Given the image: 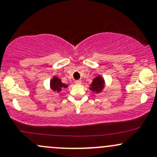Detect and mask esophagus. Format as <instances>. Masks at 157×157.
<instances>
[{
	"label": "esophagus",
	"mask_w": 157,
	"mask_h": 157,
	"mask_svg": "<svg viewBox=\"0 0 157 157\" xmlns=\"http://www.w3.org/2000/svg\"><path fill=\"white\" fill-rule=\"evenodd\" d=\"M75 83L76 84H81L82 83V80H75Z\"/></svg>",
	"instance_id": "obj_1"
}]
</instances>
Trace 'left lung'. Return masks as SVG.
I'll return each instance as SVG.
<instances>
[{
    "label": "left lung",
    "mask_w": 157,
    "mask_h": 157,
    "mask_svg": "<svg viewBox=\"0 0 157 157\" xmlns=\"http://www.w3.org/2000/svg\"><path fill=\"white\" fill-rule=\"evenodd\" d=\"M105 80L101 76H97L94 79L91 84L90 85L89 89L96 93H100L104 89L105 86Z\"/></svg>",
    "instance_id": "1"
}]
</instances>
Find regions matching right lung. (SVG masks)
<instances>
[{
    "label": "right lung",
    "instance_id": "add662e5",
    "mask_svg": "<svg viewBox=\"0 0 157 157\" xmlns=\"http://www.w3.org/2000/svg\"><path fill=\"white\" fill-rule=\"evenodd\" d=\"M50 87H51V89L53 90L54 91L60 92L63 88H67L68 85L63 83V82H61L60 79H59L57 77L55 76L52 79V80L50 81Z\"/></svg>",
    "mask_w": 157,
    "mask_h": 157
}]
</instances>
